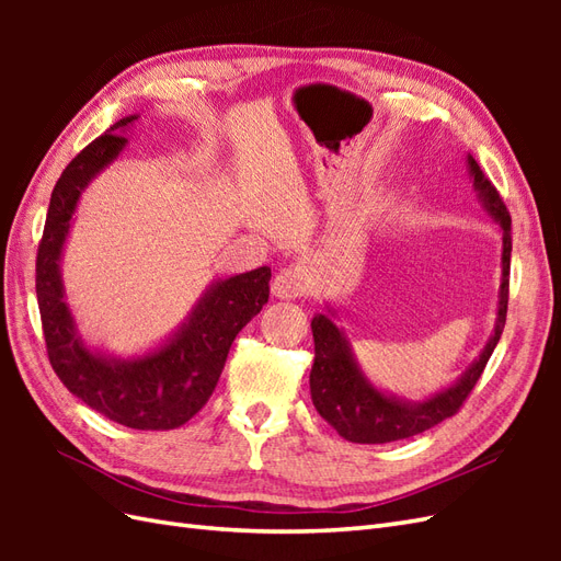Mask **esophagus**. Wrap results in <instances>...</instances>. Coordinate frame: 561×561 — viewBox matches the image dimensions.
<instances>
[{
	"instance_id": "obj_1",
	"label": "esophagus",
	"mask_w": 561,
	"mask_h": 561,
	"mask_svg": "<svg viewBox=\"0 0 561 561\" xmlns=\"http://www.w3.org/2000/svg\"><path fill=\"white\" fill-rule=\"evenodd\" d=\"M309 290V274L301 266H287L271 283V293L278 299H297Z\"/></svg>"
}]
</instances>
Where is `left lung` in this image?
<instances>
[{
	"instance_id": "1",
	"label": "left lung",
	"mask_w": 561,
	"mask_h": 561,
	"mask_svg": "<svg viewBox=\"0 0 561 561\" xmlns=\"http://www.w3.org/2000/svg\"><path fill=\"white\" fill-rule=\"evenodd\" d=\"M470 175L474 180V190L480 192L486 210L496 219L503 229V283L499 293V318L494 336L489 339L482 355L472 363V367L456 381L451 388L437 393L435 398L407 404L402 400L388 398L371 386L363 375L358 365H355L346 336L339 332V328L328 316H316L311 320L313 344H316V358L311 367V400L318 414L325 419L330 426L342 435L348 443L355 445H383L396 443L428 431L445 419L454 416L461 410L468 396L472 393L474 383L480 381L482 371L494 353L501 332L505 328V313H507V287H511V213H507L501 194L491 180L482 173L480 163L468 157Z\"/></svg>"
}]
</instances>
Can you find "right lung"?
<instances>
[{
  "instance_id": "1",
  "label": "right lung",
  "mask_w": 561,
  "mask_h": 561,
  "mask_svg": "<svg viewBox=\"0 0 561 561\" xmlns=\"http://www.w3.org/2000/svg\"><path fill=\"white\" fill-rule=\"evenodd\" d=\"M135 118H122L83 147L58 178L37 250V301L48 363L72 396L122 426L173 431L210 400L236 334L268 301L271 268L213 285L171 342L140 360H107L81 344L62 301L60 252L81 190L124 149L122 128Z\"/></svg>"
}]
</instances>
